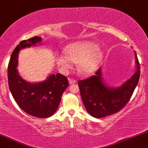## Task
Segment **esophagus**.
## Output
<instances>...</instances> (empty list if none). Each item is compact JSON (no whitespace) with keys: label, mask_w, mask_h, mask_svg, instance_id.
I'll use <instances>...</instances> for the list:
<instances>
[{"label":"esophagus","mask_w":148,"mask_h":148,"mask_svg":"<svg viewBox=\"0 0 148 148\" xmlns=\"http://www.w3.org/2000/svg\"><path fill=\"white\" fill-rule=\"evenodd\" d=\"M69 84H76V81L75 79H69Z\"/></svg>","instance_id":"34e87169"}]
</instances>
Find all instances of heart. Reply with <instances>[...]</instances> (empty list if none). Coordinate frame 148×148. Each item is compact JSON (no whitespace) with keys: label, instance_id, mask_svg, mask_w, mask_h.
Instances as JSON below:
<instances>
[{"label":"heart","instance_id":"b5f03b06","mask_svg":"<svg viewBox=\"0 0 148 148\" xmlns=\"http://www.w3.org/2000/svg\"><path fill=\"white\" fill-rule=\"evenodd\" d=\"M102 52L98 45L91 41L76 42L67 46L64 53H56L55 60L62 72H67L72 67V62H77V68L81 74H89L99 66Z\"/></svg>","mask_w":148,"mask_h":148}]
</instances>
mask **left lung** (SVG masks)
Segmentation results:
<instances>
[{"label": "left lung", "mask_w": 148, "mask_h": 148, "mask_svg": "<svg viewBox=\"0 0 148 148\" xmlns=\"http://www.w3.org/2000/svg\"><path fill=\"white\" fill-rule=\"evenodd\" d=\"M134 53L136 71L120 87H109L105 84L101 67L95 75L79 81L81 99L86 111L92 116L100 118L113 114L120 111L130 101L138 83L140 72L136 53Z\"/></svg>", "instance_id": "left-lung-1"}]
</instances>
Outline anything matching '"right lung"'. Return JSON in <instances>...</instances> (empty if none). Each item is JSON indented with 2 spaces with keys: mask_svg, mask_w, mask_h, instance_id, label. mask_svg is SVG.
I'll return each instance as SVG.
<instances>
[{
  "mask_svg": "<svg viewBox=\"0 0 148 148\" xmlns=\"http://www.w3.org/2000/svg\"><path fill=\"white\" fill-rule=\"evenodd\" d=\"M41 42V37L36 36L23 40L16 46L10 57L8 76L10 90L18 106L32 116L45 118L56 111L69 82L65 76L59 73L49 74L45 81L38 83L28 82L19 75L17 65L20 50Z\"/></svg>",
  "mask_w": 148,
  "mask_h": 148,
  "instance_id": "right-lung-1",
  "label": "right lung"
}]
</instances>
